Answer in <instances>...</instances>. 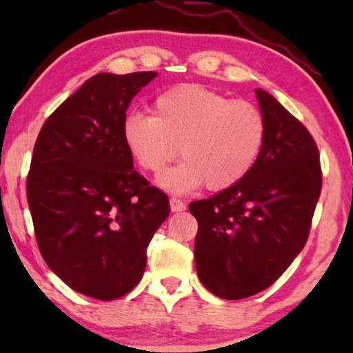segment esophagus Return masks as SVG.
Listing matches in <instances>:
<instances>
[{
  "label": "esophagus",
  "mask_w": 353,
  "mask_h": 353,
  "mask_svg": "<svg viewBox=\"0 0 353 353\" xmlns=\"http://www.w3.org/2000/svg\"><path fill=\"white\" fill-rule=\"evenodd\" d=\"M170 209H172V212H183V210H186V205H185V202H183V201L176 199V197H172V199H170Z\"/></svg>",
  "instance_id": "1"
}]
</instances>
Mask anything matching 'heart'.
<instances>
[{
    "label": "heart",
    "mask_w": 353,
    "mask_h": 353,
    "mask_svg": "<svg viewBox=\"0 0 353 353\" xmlns=\"http://www.w3.org/2000/svg\"><path fill=\"white\" fill-rule=\"evenodd\" d=\"M152 112H128L122 134L139 167L154 175L185 159L161 178L173 192L204 185L221 191L252 170L267 139V120L254 103L231 99L201 85H176L154 99Z\"/></svg>",
    "instance_id": "1"
}]
</instances>
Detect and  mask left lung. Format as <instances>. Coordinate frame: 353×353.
I'll list each match as a JSON object with an SVG mask.
<instances>
[{
  "instance_id": "obj_1",
  "label": "left lung",
  "mask_w": 353,
  "mask_h": 353,
  "mask_svg": "<svg viewBox=\"0 0 353 353\" xmlns=\"http://www.w3.org/2000/svg\"><path fill=\"white\" fill-rule=\"evenodd\" d=\"M267 139L249 175L209 199L194 201V259L201 283L238 301L276 281L308 239L321 192L315 139L272 94L257 88Z\"/></svg>"
}]
</instances>
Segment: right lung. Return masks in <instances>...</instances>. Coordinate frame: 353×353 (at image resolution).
<instances>
[{"mask_svg":"<svg viewBox=\"0 0 353 353\" xmlns=\"http://www.w3.org/2000/svg\"><path fill=\"white\" fill-rule=\"evenodd\" d=\"M156 72L98 74L38 133L27 201L38 249L74 291L114 301L139 283L168 197L133 168L122 123Z\"/></svg>","mask_w":353,"mask_h":353,"instance_id":"1","label":"right lung"}]
</instances>
